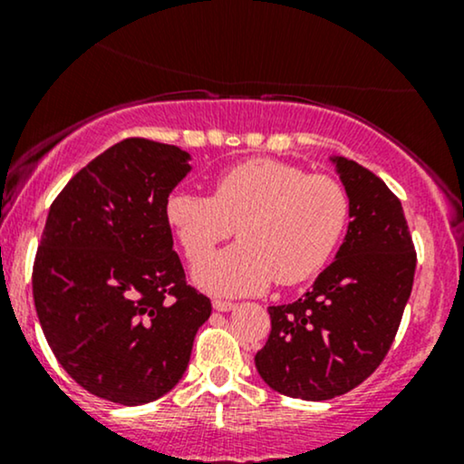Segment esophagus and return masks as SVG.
<instances>
[{"mask_svg": "<svg viewBox=\"0 0 464 464\" xmlns=\"http://www.w3.org/2000/svg\"><path fill=\"white\" fill-rule=\"evenodd\" d=\"M214 310H216V312H231V310H236V303L216 299V301H214Z\"/></svg>", "mask_w": 464, "mask_h": 464, "instance_id": "1", "label": "esophagus"}]
</instances>
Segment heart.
<instances>
[{
	"mask_svg": "<svg viewBox=\"0 0 464 464\" xmlns=\"http://www.w3.org/2000/svg\"><path fill=\"white\" fill-rule=\"evenodd\" d=\"M165 218L189 264H199L237 226L243 242L201 261L194 281L216 296H248L275 279L295 285L321 273L347 231L351 200L329 174L248 159L218 174L211 198L172 191Z\"/></svg>",
	"mask_w": 464,
	"mask_h": 464,
	"instance_id": "obj_1",
	"label": "heart"
}]
</instances>
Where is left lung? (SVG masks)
I'll use <instances>...</instances> for the list:
<instances>
[{
  "label": "left lung",
  "mask_w": 464,
  "mask_h": 464,
  "mask_svg": "<svg viewBox=\"0 0 464 464\" xmlns=\"http://www.w3.org/2000/svg\"><path fill=\"white\" fill-rule=\"evenodd\" d=\"M351 200L335 259L299 301L268 307V343L255 366L273 391L324 401L353 391L386 358L417 268L401 202L380 177L329 157Z\"/></svg>",
  "instance_id": "8db88e82"
}]
</instances>
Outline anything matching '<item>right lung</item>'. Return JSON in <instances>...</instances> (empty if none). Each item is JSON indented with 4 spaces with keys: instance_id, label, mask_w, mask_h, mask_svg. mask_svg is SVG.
<instances>
[{
    "instance_id": "obj_1",
    "label": "right lung",
    "mask_w": 464,
    "mask_h": 464,
    "mask_svg": "<svg viewBox=\"0 0 464 464\" xmlns=\"http://www.w3.org/2000/svg\"><path fill=\"white\" fill-rule=\"evenodd\" d=\"M189 152L124 140L52 202L32 270L39 323L84 391L140 406L172 391L211 301L185 284L165 200Z\"/></svg>"
}]
</instances>
